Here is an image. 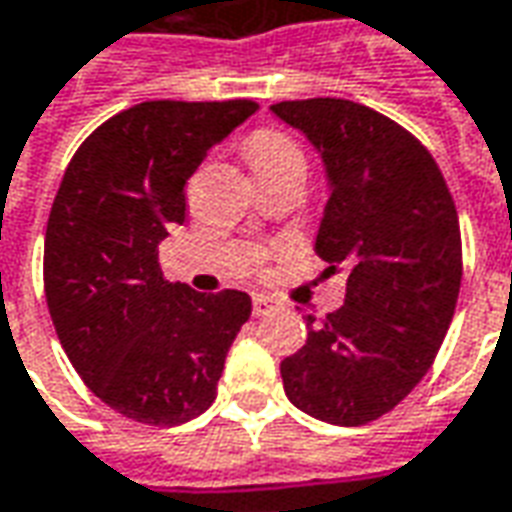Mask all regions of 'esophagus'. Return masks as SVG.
<instances>
[{
    "label": "esophagus",
    "mask_w": 512,
    "mask_h": 512,
    "mask_svg": "<svg viewBox=\"0 0 512 512\" xmlns=\"http://www.w3.org/2000/svg\"><path fill=\"white\" fill-rule=\"evenodd\" d=\"M276 310V301L270 296H253V315H270V312Z\"/></svg>",
    "instance_id": "obj_1"
}]
</instances>
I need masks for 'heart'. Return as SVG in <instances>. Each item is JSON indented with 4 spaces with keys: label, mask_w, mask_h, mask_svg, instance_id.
Returning a JSON list of instances; mask_svg holds the SVG:
<instances>
[{
    "label": "heart",
    "mask_w": 512,
    "mask_h": 512,
    "mask_svg": "<svg viewBox=\"0 0 512 512\" xmlns=\"http://www.w3.org/2000/svg\"><path fill=\"white\" fill-rule=\"evenodd\" d=\"M284 157H301L298 146L287 135H281L276 129H264V132H256L250 137L248 160L253 168L276 163V160H284Z\"/></svg>",
    "instance_id": "heart-1"
}]
</instances>
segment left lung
I'll return each mask as SVG.
<instances>
[{"label":"left lung","mask_w":512,"mask_h":512,"mask_svg":"<svg viewBox=\"0 0 512 512\" xmlns=\"http://www.w3.org/2000/svg\"><path fill=\"white\" fill-rule=\"evenodd\" d=\"M327 168L315 236L327 276L346 273L344 307L281 360L290 403L332 425L392 411L440 352L462 284L459 216L440 166L417 137L344 98L273 104Z\"/></svg>","instance_id":"left-lung-1"}]
</instances>
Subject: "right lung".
Instances as JSON below:
<instances>
[{"label": "right lung", "mask_w": 512, "mask_h": 512, "mask_svg": "<svg viewBox=\"0 0 512 512\" xmlns=\"http://www.w3.org/2000/svg\"><path fill=\"white\" fill-rule=\"evenodd\" d=\"M256 101H143L101 123L58 185L44 236V296L75 372L146 425H180L216 400L239 290L163 279L157 248L185 222V183Z\"/></svg>", "instance_id": "right-lung-1"}]
</instances>
